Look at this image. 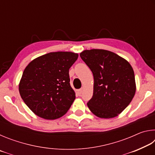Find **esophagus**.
I'll return each instance as SVG.
<instances>
[{
  "label": "esophagus",
  "instance_id": "1",
  "mask_svg": "<svg viewBox=\"0 0 155 155\" xmlns=\"http://www.w3.org/2000/svg\"><path fill=\"white\" fill-rule=\"evenodd\" d=\"M82 91H83V88H81V89H79V90H77V94L79 96H81V93H82Z\"/></svg>",
  "mask_w": 155,
  "mask_h": 155
}]
</instances>
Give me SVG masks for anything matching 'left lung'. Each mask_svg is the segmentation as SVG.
Masks as SVG:
<instances>
[{"label":"left lung","mask_w":155,"mask_h":155,"mask_svg":"<svg viewBox=\"0 0 155 155\" xmlns=\"http://www.w3.org/2000/svg\"><path fill=\"white\" fill-rule=\"evenodd\" d=\"M80 57L94 76V93L87 103L89 109L101 118L117 116L135 94L133 68L127 60L105 50H86Z\"/></svg>","instance_id":"left-lung-1"}]
</instances>
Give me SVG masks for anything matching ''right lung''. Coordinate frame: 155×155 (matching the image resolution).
<instances>
[{
	"label": "right lung",
	"mask_w": 155,
	"mask_h": 155,
	"mask_svg": "<svg viewBox=\"0 0 155 155\" xmlns=\"http://www.w3.org/2000/svg\"><path fill=\"white\" fill-rule=\"evenodd\" d=\"M78 56L71 52H49L26 67L19 91L34 114L46 120L57 119L66 114L75 99L69 69Z\"/></svg>",
	"instance_id": "right-lung-1"
}]
</instances>
